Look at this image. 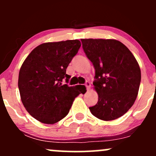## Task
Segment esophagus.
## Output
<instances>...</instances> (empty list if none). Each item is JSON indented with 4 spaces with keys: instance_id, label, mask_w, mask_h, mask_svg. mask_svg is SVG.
<instances>
[{
    "instance_id": "1",
    "label": "esophagus",
    "mask_w": 156,
    "mask_h": 156,
    "mask_svg": "<svg viewBox=\"0 0 156 156\" xmlns=\"http://www.w3.org/2000/svg\"><path fill=\"white\" fill-rule=\"evenodd\" d=\"M85 86H86V87H87V90H89V89H90V87H91V84H90V83H89V81H87V82H86Z\"/></svg>"
}]
</instances>
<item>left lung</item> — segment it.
<instances>
[{"mask_svg": "<svg viewBox=\"0 0 156 156\" xmlns=\"http://www.w3.org/2000/svg\"><path fill=\"white\" fill-rule=\"evenodd\" d=\"M83 49L95 69L94 88L98 101L89 107L94 117L104 121L117 119L136 99L141 70L133 53L116 39H81Z\"/></svg>", "mask_w": 156, "mask_h": 156, "instance_id": "1", "label": "left lung"}]
</instances>
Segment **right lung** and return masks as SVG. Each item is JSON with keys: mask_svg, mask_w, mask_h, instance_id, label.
<instances>
[{"mask_svg": "<svg viewBox=\"0 0 156 156\" xmlns=\"http://www.w3.org/2000/svg\"><path fill=\"white\" fill-rule=\"evenodd\" d=\"M81 45L78 39L39 44L25 59L19 73L18 87L27 112L44 124H55L67 115L73 101L86 87L62 83L69 64Z\"/></svg>", "mask_w": 156, "mask_h": 156, "instance_id": "add662e5", "label": "right lung"}]
</instances>
